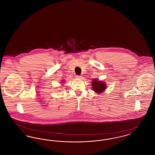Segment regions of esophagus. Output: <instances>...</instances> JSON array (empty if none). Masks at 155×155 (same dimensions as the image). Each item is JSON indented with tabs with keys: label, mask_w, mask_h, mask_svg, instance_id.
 I'll list each match as a JSON object with an SVG mask.
<instances>
[{
	"label": "esophagus",
	"mask_w": 155,
	"mask_h": 155,
	"mask_svg": "<svg viewBox=\"0 0 155 155\" xmlns=\"http://www.w3.org/2000/svg\"><path fill=\"white\" fill-rule=\"evenodd\" d=\"M76 78H81V75H76Z\"/></svg>",
	"instance_id": "esophagus-1"
}]
</instances>
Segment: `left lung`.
<instances>
[{"label": "left lung", "instance_id": "left-lung-1", "mask_svg": "<svg viewBox=\"0 0 155 155\" xmlns=\"http://www.w3.org/2000/svg\"><path fill=\"white\" fill-rule=\"evenodd\" d=\"M92 86L93 90L96 93H99V94L102 93V92H103L106 88V84H104V82L98 81L96 79H95L94 81H92Z\"/></svg>", "mask_w": 155, "mask_h": 155}]
</instances>
